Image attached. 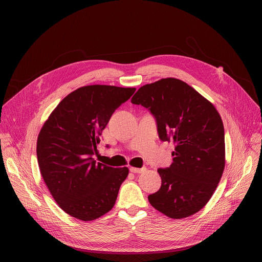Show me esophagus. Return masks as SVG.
Listing matches in <instances>:
<instances>
[{
	"label": "esophagus",
	"mask_w": 262,
	"mask_h": 262,
	"mask_svg": "<svg viewBox=\"0 0 262 262\" xmlns=\"http://www.w3.org/2000/svg\"><path fill=\"white\" fill-rule=\"evenodd\" d=\"M129 171H130L132 173H142V172H144V171H145V168H141V169H139V168H134V167H130V168H129Z\"/></svg>",
	"instance_id": "1"
}]
</instances>
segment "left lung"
Returning a JSON list of instances; mask_svg holds the SVG:
<instances>
[{
	"label": "left lung",
	"instance_id": "left-lung-1",
	"mask_svg": "<svg viewBox=\"0 0 262 262\" xmlns=\"http://www.w3.org/2000/svg\"><path fill=\"white\" fill-rule=\"evenodd\" d=\"M132 103L148 108L159 138L175 144L170 168L158 169L161 187L148 195L149 204L171 219L196 213L211 199L225 168L221 116L195 89L173 77L142 86Z\"/></svg>",
	"mask_w": 262,
	"mask_h": 262
}]
</instances>
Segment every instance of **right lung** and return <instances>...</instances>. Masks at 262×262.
Returning <instances> with one entry per match:
<instances>
[{
    "mask_svg": "<svg viewBox=\"0 0 262 262\" xmlns=\"http://www.w3.org/2000/svg\"><path fill=\"white\" fill-rule=\"evenodd\" d=\"M136 88L90 85L69 93L51 113L37 139L40 173L68 214L92 221L113 209L128 169L96 162L100 136L115 110Z\"/></svg>",
    "mask_w": 262,
    "mask_h": 262,
    "instance_id": "add662e5",
    "label": "right lung"
}]
</instances>
